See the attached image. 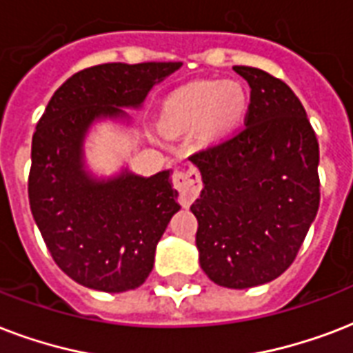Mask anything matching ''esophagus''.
<instances>
[{
    "label": "esophagus",
    "mask_w": 353,
    "mask_h": 353,
    "mask_svg": "<svg viewBox=\"0 0 353 353\" xmlns=\"http://www.w3.org/2000/svg\"><path fill=\"white\" fill-rule=\"evenodd\" d=\"M173 188L180 193V202L188 206L201 191V174L196 169H179L173 173Z\"/></svg>",
    "instance_id": "esophagus-1"
}]
</instances>
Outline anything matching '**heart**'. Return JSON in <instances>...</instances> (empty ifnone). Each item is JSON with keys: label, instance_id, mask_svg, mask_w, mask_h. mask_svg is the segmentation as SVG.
<instances>
[{"label": "heart", "instance_id": "b5f03b06", "mask_svg": "<svg viewBox=\"0 0 353 353\" xmlns=\"http://www.w3.org/2000/svg\"><path fill=\"white\" fill-rule=\"evenodd\" d=\"M248 95L232 81H196L176 90L163 103L162 127L182 132L199 127L204 139L223 138L245 119Z\"/></svg>", "mask_w": 353, "mask_h": 353}]
</instances>
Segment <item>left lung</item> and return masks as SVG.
I'll return each instance as SVG.
<instances>
[{
    "label": "left lung",
    "instance_id": "left-lung-1",
    "mask_svg": "<svg viewBox=\"0 0 353 353\" xmlns=\"http://www.w3.org/2000/svg\"><path fill=\"white\" fill-rule=\"evenodd\" d=\"M250 86L247 125L195 152L191 204L202 270L228 289L256 288L293 263L321 202L319 141L300 99L263 70L234 65Z\"/></svg>",
    "mask_w": 353,
    "mask_h": 353
}]
</instances>
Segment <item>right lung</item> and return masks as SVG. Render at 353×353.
<instances>
[{
	"instance_id": "obj_1",
	"label": "right lung",
	"mask_w": 353,
	"mask_h": 353,
	"mask_svg": "<svg viewBox=\"0 0 353 353\" xmlns=\"http://www.w3.org/2000/svg\"><path fill=\"white\" fill-rule=\"evenodd\" d=\"M182 62L101 64L68 79L32 134L29 204L54 263L84 288L123 293L154 265L169 221L180 210L171 171L128 169L97 179L84 163V139L101 119L128 121L154 84Z\"/></svg>"
}]
</instances>
